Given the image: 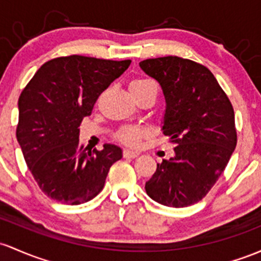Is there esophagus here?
<instances>
[{
	"label": "esophagus",
	"mask_w": 261,
	"mask_h": 261,
	"mask_svg": "<svg viewBox=\"0 0 261 261\" xmlns=\"http://www.w3.org/2000/svg\"><path fill=\"white\" fill-rule=\"evenodd\" d=\"M139 152H135V151H130V150H125L124 152H122V156L125 157V159H135V157L139 156Z\"/></svg>",
	"instance_id": "esophagus-1"
}]
</instances>
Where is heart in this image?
I'll use <instances>...</instances> for the list:
<instances>
[{
  "label": "heart",
  "mask_w": 261,
  "mask_h": 261,
  "mask_svg": "<svg viewBox=\"0 0 261 261\" xmlns=\"http://www.w3.org/2000/svg\"><path fill=\"white\" fill-rule=\"evenodd\" d=\"M148 85H156L152 79L140 78L131 82L130 88H142ZM148 135V130L144 126L139 125H124L116 131V140L127 146H136L144 137Z\"/></svg>",
  "instance_id": "obj_1"
}]
</instances>
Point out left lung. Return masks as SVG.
<instances>
[{
    "instance_id": "left-lung-1",
    "label": "left lung",
    "mask_w": 261,
    "mask_h": 261,
    "mask_svg": "<svg viewBox=\"0 0 261 261\" xmlns=\"http://www.w3.org/2000/svg\"><path fill=\"white\" fill-rule=\"evenodd\" d=\"M140 67L161 85L162 130L174 145V156L157 163L146 193L167 207H188L207 196L236 148L233 107L212 71L199 63L168 56L146 59Z\"/></svg>"
}]
</instances>
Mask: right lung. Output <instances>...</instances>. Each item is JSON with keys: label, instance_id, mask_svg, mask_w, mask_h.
<instances>
[{"label": "right lung", "instance_id": "add662e5", "mask_svg": "<svg viewBox=\"0 0 261 261\" xmlns=\"http://www.w3.org/2000/svg\"><path fill=\"white\" fill-rule=\"evenodd\" d=\"M130 63L59 57L45 62L22 90L16 136L37 185L50 199L69 205L93 199L122 157L121 148L110 144L87 152L78 127Z\"/></svg>", "mask_w": 261, "mask_h": 261}]
</instances>
